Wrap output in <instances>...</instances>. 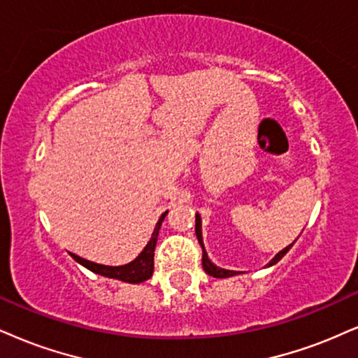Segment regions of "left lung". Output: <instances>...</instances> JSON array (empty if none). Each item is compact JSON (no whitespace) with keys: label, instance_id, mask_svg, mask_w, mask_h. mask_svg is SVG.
Returning a JSON list of instances; mask_svg holds the SVG:
<instances>
[{"label":"left lung","instance_id":"obj_1","mask_svg":"<svg viewBox=\"0 0 358 358\" xmlns=\"http://www.w3.org/2000/svg\"><path fill=\"white\" fill-rule=\"evenodd\" d=\"M196 236H197V241H199V244L202 247V267H204V271L209 273V275L213 277H217V279H226V277H232V275H239L242 272H237V271H229V268H222V267H217L213 260L209 259V255L206 252V247H204V241H202V220H201V215L196 214ZM295 242V241H294ZM294 242L290 245H287L285 249H282L279 254H275V257H273L271 262L267 264L266 267H271L273 264H277L279 260L284 257V255L289 252L290 247L294 245Z\"/></svg>","mask_w":358,"mask_h":358}]
</instances>
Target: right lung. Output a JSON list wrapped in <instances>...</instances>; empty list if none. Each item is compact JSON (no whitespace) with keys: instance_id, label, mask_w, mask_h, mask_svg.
I'll return each instance as SVG.
<instances>
[{"instance_id":"add662e5","label":"right lung","mask_w":358,"mask_h":358,"mask_svg":"<svg viewBox=\"0 0 358 358\" xmlns=\"http://www.w3.org/2000/svg\"><path fill=\"white\" fill-rule=\"evenodd\" d=\"M167 215V210L161 215L157 220L156 227H154V232L151 236V241L148 242V245L144 247L143 252H141L134 260H131L129 264H124V266H103V264L91 262V260L79 257V255L69 252V255L76 260L78 264H81L83 267L90 268L91 272L99 273V275L109 277V279H116L127 282V284H141V282L151 279L154 272V249H156L157 244V236L159 231H161L162 220Z\"/></svg>"}]
</instances>
